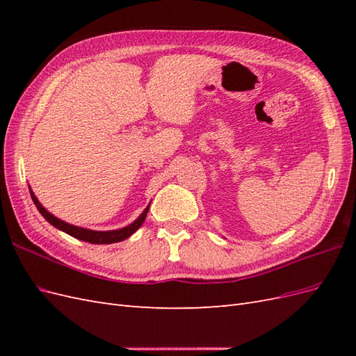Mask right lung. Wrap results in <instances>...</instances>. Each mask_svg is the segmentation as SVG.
Listing matches in <instances>:
<instances>
[{"label": "right lung", "mask_w": 356, "mask_h": 356, "mask_svg": "<svg viewBox=\"0 0 356 356\" xmlns=\"http://www.w3.org/2000/svg\"><path fill=\"white\" fill-rule=\"evenodd\" d=\"M29 193H31L32 202L35 203V207L40 211V213L46 218V221H49L53 225V227L65 232L67 234L72 236V238H75V239L89 242V243H96V245H98V243H115V242H122V241L127 239L129 236L134 234L139 227H141L143 222L147 218V213H148V209H149V207H147L144 209V212L139 215V218L135 220L132 224H129L127 227L118 229V230H111V232H96V230H89V229H83V227H75V225H72V224H68L65 221L56 218L55 215H51L47 209L41 207V203L34 196V193H32L31 188H29Z\"/></svg>", "instance_id": "right-lung-1"}]
</instances>
